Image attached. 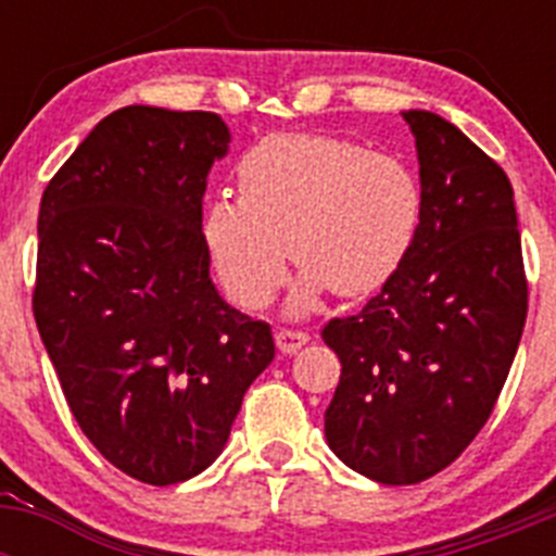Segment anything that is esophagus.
Wrapping results in <instances>:
<instances>
[{"mask_svg": "<svg viewBox=\"0 0 556 556\" xmlns=\"http://www.w3.org/2000/svg\"><path fill=\"white\" fill-rule=\"evenodd\" d=\"M306 342H308V333L301 331V328H278V331H275V345H278V351L281 353L301 351Z\"/></svg>", "mask_w": 556, "mask_h": 556, "instance_id": "esophagus-1", "label": "esophagus"}]
</instances>
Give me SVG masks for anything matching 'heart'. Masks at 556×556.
Returning a JSON list of instances; mask_svg holds the SVG:
<instances>
[{"label":"heart","mask_w":556,"mask_h":556,"mask_svg":"<svg viewBox=\"0 0 556 556\" xmlns=\"http://www.w3.org/2000/svg\"><path fill=\"white\" fill-rule=\"evenodd\" d=\"M239 198L217 194L203 236L225 289L262 308L287 278L289 250L303 269L292 306L323 289L362 298L406 262L424 219V186L406 161L337 136L275 132L236 166Z\"/></svg>","instance_id":"obj_1"}]
</instances>
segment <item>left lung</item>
<instances>
[{
	"mask_svg": "<svg viewBox=\"0 0 556 556\" xmlns=\"http://www.w3.org/2000/svg\"><path fill=\"white\" fill-rule=\"evenodd\" d=\"M424 219L376 298L323 328L342 362L326 440L381 484L431 479L493 415L529 308L513 186L473 141L429 111H406Z\"/></svg>",
	"mask_w": 556,
	"mask_h": 556,
	"instance_id": "left-lung-1",
	"label": "left lung"
}]
</instances>
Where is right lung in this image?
Here are the masks:
<instances>
[{
    "label": "right lung",
    "instance_id": "obj_1",
    "mask_svg": "<svg viewBox=\"0 0 556 556\" xmlns=\"http://www.w3.org/2000/svg\"><path fill=\"white\" fill-rule=\"evenodd\" d=\"M217 113L127 105L43 189L33 314L66 404L130 479L166 488L223 454L275 356L264 320L211 281L203 194Z\"/></svg>",
    "mask_w": 556,
    "mask_h": 556
}]
</instances>
